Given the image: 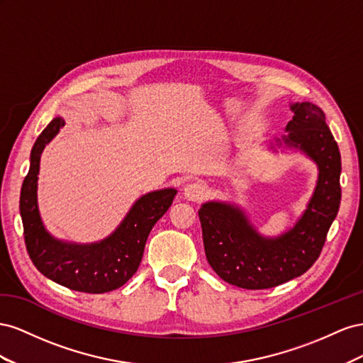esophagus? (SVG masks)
Here are the masks:
<instances>
[{
    "mask_svg": "<svg viewBox=\"0 0 363 363\" xmlns=\"http://www.w3.org/2000/svg\"><path fill=\"white\" fill-rule=\"evenodd\" d=\"M206 189L201 182H190L184 187V198L191 202H201L205 199Z\"/></svg>",
    "mask_w": 363,
    "mask_h": 363,
    "instance_id": "1",
    "label": "esophagus"
}]
</instances>
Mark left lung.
Listing matches in <instances>:
<instances>
[{
    "label": "left lung",
    "instance_id": "1",
    "mask_svg": "<svg viewBox=\"0 0 363 363\" xmlns=\"http://www.w3.org/2000/svg\"><path fill=\"white\" fill-rule=\"evenodd\" d=\"M291 111L286 133L269 141L267 149L299 152L318 167L313 193L294 226L272 237L258 231L234 202L208 201L199 210L206 260L237 287L269 289L303 275L319 257L339 211L342 167L325 113L312 101L291 103Z\"/></svg>",
    "mask_w": 363,
    "mask_h": 363
}]
</instances>
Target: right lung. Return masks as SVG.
<instances>
[{
  "mask_svg": "<svg viewBox=\"0 0 363 363\" xmlns=\"http://www.w3.org/2000/svg\"><path fill=\"white\" fill-rule=\"evenodd\" d=\"M64 126L62 117L51 120L30 153V169L19 198L27 252L40 274L71 291H116L137 272L152 228L170 208L178 190L170 187L140 196L116 230L99 242L56 239L48 233L39 213L38 174L40 155Z\"/></svg>",
  "mask_w": 363,
  "mask_h": 363,
  "instance_id": "right-lung-1",
  "label": "right lung"
}]
</instances>
